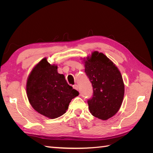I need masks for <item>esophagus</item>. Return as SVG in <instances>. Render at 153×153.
Wrapping results in <instances>:
<instances>
[{"label": "esophagus", "instance_id": "34e87169", "mask_svg": "<svg viewBox=\"0 0 153 153\" xmlns=\"http://www.w3.org/2000/svg\"><path fill=\"white\" fill-rule=\"evenodd\" d=\"M73 89H75V90H78V85H74L73 86Z\"/></svg>", "mask_w": 153, "mask_h": 153}]
</instances>
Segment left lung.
Returning <instances> with one entry per match:
<instances>
[{
  "label": "left lung",
  "instance_id": "left-lung-1",
  "mask_svg": "<svg viewBox=\"0 0 153 153\" xmlns=\"http://www.w3.org/2000/svg\"><path fill=\"white\" fill-rule=\"evenodd\" d=\"M83 61L93 87V96L87 101L90 112L105 121L114 116L122 105L124 84L121 73L110 59L98 51L92 52Z\"/></svg>",
  "mask_w": 153,
  "mask_h": 153
}]
</instances>
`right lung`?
Here are the masks:
<instances>
[{
	"label": "right lung",
	"instance_id": "1",
	"mask_svg": "<svg viewBox=\"0 0 153 153\" xmlns=\"http://www.w3.org/2000/svg\"><path fill=\"white\" fill-rule=\"evenodd\" d=\"M57 68L47 58L41 59L32 69L26 84L27 96L32 108L51 119L65 114L71 100L79 94L68 85Z\"/></svg>",
	"mask_w": 153,
	"mask_h": 153
}]
</instances>
